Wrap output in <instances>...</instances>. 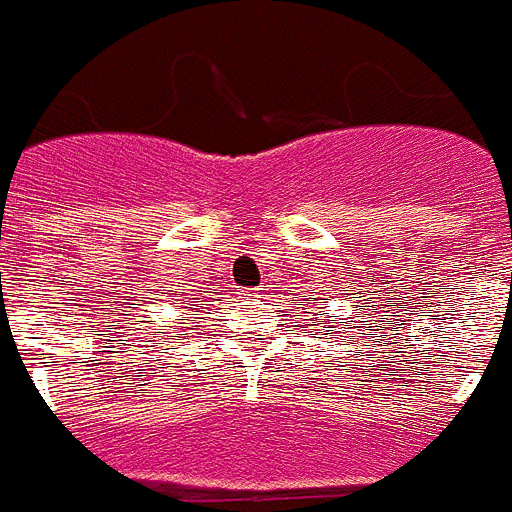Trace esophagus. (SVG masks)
I'll return each instance as SVG.
<instances>
[{"instance_id":"obj_1","label":"esophagus","mask_w":512,"mask_h":512,"mask_svg":"<svg viewBox=\"0 0 512 512\" xmlns=\"http://www.w3.org/2000/svg\"><path fill=\"white\" fill-rule=\"evenodd\" d=\"M242 296H245L247 301H257V298L262 296V290H260V288H250V290H245V293H242Z\"/></svg>"}]
</instances>
